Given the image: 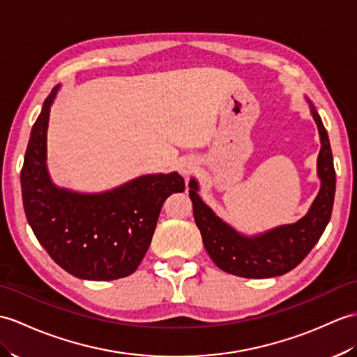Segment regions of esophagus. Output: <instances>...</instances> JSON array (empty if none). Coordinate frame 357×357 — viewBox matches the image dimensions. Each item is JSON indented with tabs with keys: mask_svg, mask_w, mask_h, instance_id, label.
Segmentation results:
<instances>
[{
	"mask_svg": "<svg viewBox=\"0 0 357 357\" xmlns=\"http://www.w3.org/2000/svg\"><path fill=\"white\" fill-rule=\"evenodd\" d=\"M193 170H195V162H193V161L184 160V161H182V162L179 164V172H181V175H182V176H188V175H192Z\"/></svg>",
	"mask_w": 357,
	"mask_h": 357,
	"instance_id": "1",
	"label": "esophagus"
}]
</instances>
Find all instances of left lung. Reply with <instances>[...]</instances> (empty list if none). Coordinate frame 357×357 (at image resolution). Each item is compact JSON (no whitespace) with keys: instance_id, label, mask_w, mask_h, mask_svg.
Here are the masks:
<instances>
[{"instance_id":"left-lung-1","label":"left lung","mask_w":357,"mask_h":357,"mask_svg":"<svg viewBox=\"0 0 357 357\" xmlns=\"http://www.w3.org/2000/svg\"><path fill=\"white\" fill-rule=\"evenodd\" d=\"M310 109L321 137L318 175L322 185L310 211L294 225H283L251 238L240 236L202 202L196 181H190L195 222L206 252L219 269L245 278L283 275L305 259L324 233L333 210L336 173L327 130L313 105Z\"/></svg>"}]
</instances>
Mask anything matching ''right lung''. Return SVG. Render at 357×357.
<instances>
[{
	"label": "right lung",
	"instance_id": "obj_1",
	"mask_svg": "<svg viewBox=\"0 0 357 357\" xmlns=\"http://www.w3.org/2000/svg\"><path fill=\"white\" fill-rule=\"evenodd\" d=\"M57 88L33 124L21 170L29 225L48 255L71 275L107 281L128 277L149 250L165 199L184 192L176 172L147 175L102 195H79L50 181L47 128Z\"/></svg>",
	"mask_w": 357,
	"mask_h": 357
}]
</instances>
